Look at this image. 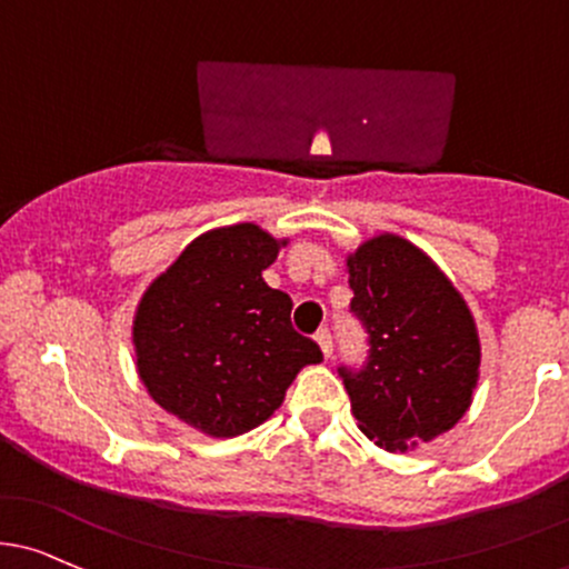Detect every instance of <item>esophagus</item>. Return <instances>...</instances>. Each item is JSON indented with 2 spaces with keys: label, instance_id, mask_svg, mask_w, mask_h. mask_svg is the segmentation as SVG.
Listing matches in <instances>:
<instances>
[{
  "label": "esophagus",
  "instance_id": "obj_1",
  "mask_svg": "<svg viewBox=\"0 0 569 569\" xmlns=\"http://www.w3.org/2000/svg\"><path fill=\"white\" fill-rule=\"evenodd\" d=\"M316 343H319L321 355H325V357L332 355V332L327 330V327H321V330L316 332Z\"/></svg>",
  "mask_w": 569,
  "mask_h": 569
}]
</instances>
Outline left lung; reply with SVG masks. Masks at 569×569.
I'll return each instance as SVG.
<instances>
[{
    "label": "left lung",
    "mask_w": 569,
    "mask_h": 569,
    "mask_svg": "<svg viewBox=\"0 0 569 569\" xmlns=\"http://www.w3.org/2000/svg\"><path fill=\"white\" fill-rule=\"evenodd\" d=\"M349 286L368 357L338 373L362 433L403 452L450 430L469 409L480 368L466 302L426 253L392 234L351 256Z\"/></svg>",
    "instance_id": "1"
}]
</instances>
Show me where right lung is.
Here are the masks:
<instances>
[{
  "mask_svg": "<svg viewBox=\"0 0 569 569\" xmlns=\"http://www.w3.org/2000/svg\"><path fill=\"white\" fill-rule=\"evenodd\" d=\"M278 248L253 223L209 231L136 313L139 376L154 403L218 439L261 426L297 370L321 360L319 343L291 327V297L261 278Z\"/></svg>",
  "mask_w": 569,
  "mask_h": 569,
  "instance_id": "right-lung-1",
  "label": "right lung"
}]
</instances>
